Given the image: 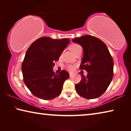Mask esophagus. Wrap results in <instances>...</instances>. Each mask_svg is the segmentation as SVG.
I'll return each mask as SVG.
<instances>
[{
  "instance_id": "obj_1",
  "label": "esophagus",
  "mask_w": 131,
  "mask_h": 131,
  "mask_svg": "<svg viewBox=\"0 0 131 131\" xmlns=\"http://www.w3.org/2000/svg\"><path fill=\"white\" fill-rule=\"evenodd\" d=\"M73 75V74L72 73H69V76H70V77H72Z\"/></svg>"
}]
</instances>
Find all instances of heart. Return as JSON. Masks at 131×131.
Instances as JSON below:
<instances>
[{"label": "heart", "mask_w": 131, "mask_h": 131, "mask_svg": "<svg viewBox=\"0 0 131 131\" xmlns=\"http://www.w3.org/2000/svg\"><path fill=\"white\" fill-rule=\"evenodd\" d=\"M70 48L71 51H72L74 54V53L76 52L79 49H80V48H81V47L77 44H73L70 46ZM67 69L69 70L72 71L74 69V66L73 65H68V66H67Z\"/></svg>", "instance_id": "b5f03b06"}]
</instances>
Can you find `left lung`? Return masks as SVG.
Wrapping results in <instances>:
<instances>
[{"label":"left lung","mask_w":131,"mask_h":131,"mask_svg":"<svg viewBox=\"0 0 131 131\" xmlns=\"http://www.w3.org/2000/svg\"><path fill=\"white\" fill-rule=\"evenodd\" d=\"M83 48L84 55L80 66L88 72L82 74L81 81L75 85L76 92L88 99L101 96L109 86L113 77L114 62L106 44L91 35H84L72 40Z\"/></svg>","instance_id":"obj_1"}]
</instances>
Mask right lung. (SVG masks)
<instances>
[{
	"instance_id": "add662e5",
	"label": "right lung",
	"mask_w": 131,
	"mask_h": 131,
	"mask_svg": "<svg viewBox=\"0 0 131 131\" xmlns=\"http://www.w3.org/2000/svg\"><path fill=\"white\" fill-rule=\"evenodd\" d=\"M69 39H52L42 37L28 48L22 64L24 81L35 96L51 100L59 96L69 74L62 70L55 73L52 68L69 43Z\"/></svg>"
}]
</instances>
